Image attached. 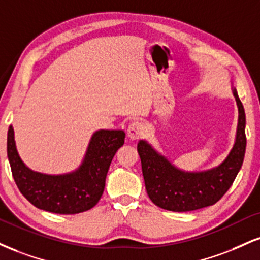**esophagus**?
I'll use <instances>...</instances> for the list:
<instances>
[{"label": "esophagus", "instance_id": "34e87169", "mask_svg": "<svg viewBox=\"0 0 260 260\" xmlns=\"http://www.w3.org/2000/svg\"><path fill=\"white\" fill-rule=\"evenodd\" d=\"M145 133V126L140 121H133L129 123L127 129V134L131 139H139L142 138Z\"/></svg>", "mask_w": 260, "mask_h": 260}]
</instances>
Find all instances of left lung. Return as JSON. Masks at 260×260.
<instances>
[{
  "mask_svg": "<svg viewBox=\"0 0 260 260\" xmlns=\"http://www.w3.org/2000/svg\"><path fill=\"white\" fill-rule=\"evenodd\" d=\"M234 95L239 108L236 140L230 154L218 167L206 172L180 171L145 140L138 143L145 189L156 206L173 212L196 211L217 203L233 185L246 151L245 109L236 90Z\"/></svg>",
  "mask_w": 260,
  "mask_h": 260,
  "instance_id": "8db88e82",
  "label": "left lung"
}]
</instances>
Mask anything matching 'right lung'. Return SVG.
<instances>
[{
  "instance_id": "1",
  "label": "right lung",
  "mask_w": 260,
  "mask_h": 260,
  "mask_svg": "<svg viewBox=\"0 0 260 260\" xmlns=\"http://www.w3.org/2000/svg\"><path fill=\"white\" fill-rule=\"evenodd\" d=\"M123 131H98L93 134L82 165L73 173L48 176L31 171L18 155L13 127L7 134V155L12 174L27 201L43 211L76 214L93 208L102 198L109 167L124 144Z\"/></svg>"
}]
</instances>
